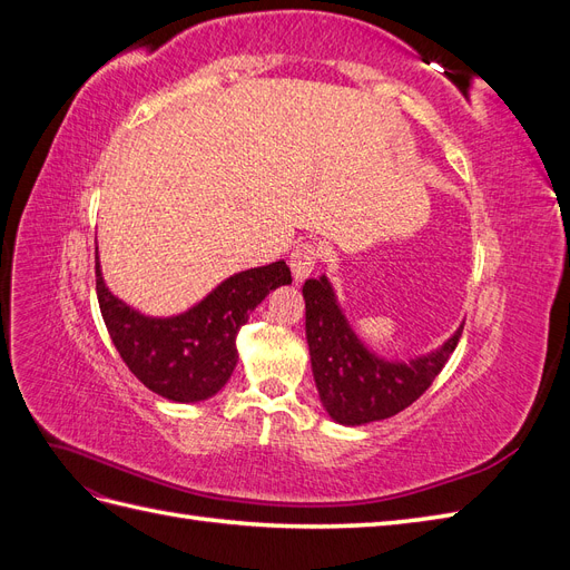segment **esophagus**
<instances>
[{"label": "esophagus", "mask_w": 570, "mask_h": 570, "mask_svg": "<svg viewBox=\"0 0 570 570\" xmlns=\"http://www.w3.org/2000/svg\"><path fill=\"white\" fill-rule=\"evenodd\" d=\"M321 258V247L316 243H299L289 254V268L295 273V278L302 281L312 273Z\"/></svg>", "instance_id": "34e87169"}]
</instances>
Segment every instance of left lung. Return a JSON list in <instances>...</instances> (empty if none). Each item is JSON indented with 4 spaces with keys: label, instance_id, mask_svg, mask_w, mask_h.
<instances>
[{
    "label": "left lung",
    "instance_id": "8db88e82",
    "mask_svg": "<svg viewBox=\"0 0 570 570\" xmlns=\"http://www.w3.org/2000/svg\"><path fill=\"white\" fill-rule=\"evenodd\" d=\"M306 302V342L314 381L331 419L342 425L383 421L411 406L433 385L456 350L463 325L433 354L409 364L377 358L354 335L340 312L327 278H308L302 287Z\"/></svg>",
    "mask_w": 570,
    "mask_h": 570
}]
</instances>
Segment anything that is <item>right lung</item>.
Returning a JSON list of instances; mask_svg holds the SVG:
<instances>
[{
  "label": "right lung",
  "mask_w": 570,
  "mask_h": 570,
  "mask_svg": "<svg viewBox=\"0 0 570 570\" xmlns=\"http://www.w3.org/2000/svg\"><path fill=\"white\" fill-rule=\"evenodd\" d=\"M97 299L114 347L130 373L170 402H202L228 383L237 364L235 337L268 292L289 285L285 262L249 268L223 281L189 312L151 318L114 297L95 254Z\"/></svg>",
  "instance_id": "obj_1"
}]
</instances>
